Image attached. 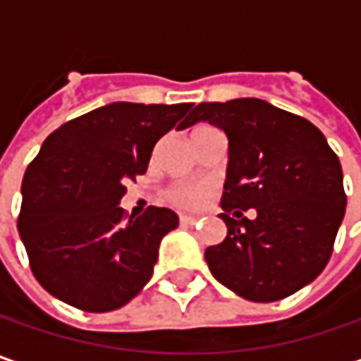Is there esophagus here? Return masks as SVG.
<instances>
[{"instance_id":"esophagus-1","label":"esophagus","mask_w":361,"mask_h":361,"mask_svg":"<svg viewBox=\"0 0 361 361\" xmlns=\"http://www.w3.org/2000/svg\"><path fill=\"white\" fill-rule=\"evenodd\" d=\"M180 225H197L199 223V216H192V215H180Z\"/></svg>"}]
</instances>
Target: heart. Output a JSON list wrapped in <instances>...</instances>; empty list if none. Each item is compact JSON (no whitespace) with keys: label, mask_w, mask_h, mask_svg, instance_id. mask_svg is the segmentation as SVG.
Returning <instances> with one entry per match:
<instances>
[{"label":"heart","mask_w":361,"mask_h":361,"mask_svg":"<svg viewBox=\"0 0 361 361\" xmlns=\"http://www.w3.org/2000/svg\"><path fill=\"white\" fill-rule=\"evenodd\" d=\"M207 195H209V187L207 185H176V187H173L166 192L169 201H173L178 207H185V209L199 207Z\"/></svg>","instance_id":"1"}]
</instances>
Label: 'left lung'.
<instances>
[{
    "label": "left lung",
    "mask_w": 361,
    "mask_h": 361,
    "mask_svg": "<svg viewBox=\"0 0 361 361\" xmlns=\"http://www.w3.org/2000/svg\"><path fill=\"white\" fill-rule=\"evenodd\" d=\"M197 122L221 128L229 140L221 199L227 237L204 251L213 277L259 303L312 283L345 215L341 164L326 136L310 120L259 98L202 102L180 130ZM249 208L255 219L242 216Z\"/></svg>",
    "instance_id": "obj_1"
}]
</instances>
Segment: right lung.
I'll return each instance as SVG.
<instances>
[{
  "instance_id": "obj_1",
  "label": "right lung",
  "mask_w": 361,
  "mask_h": 361,
  "mask_svg": "<svg viewBox=\"0 0 361 361\" xmlns=\"http://www.w3.org/2000/svg\"><path fill=\"white\" fill-rule=\"evenodd\" d=\"M190 104L112 102L62 124L32 160L18 219L39 285L84 312H112L136 298L178 227L171 209L126 219V183L145 174L152 148Z\"/></svg>"
}]
</instances>
